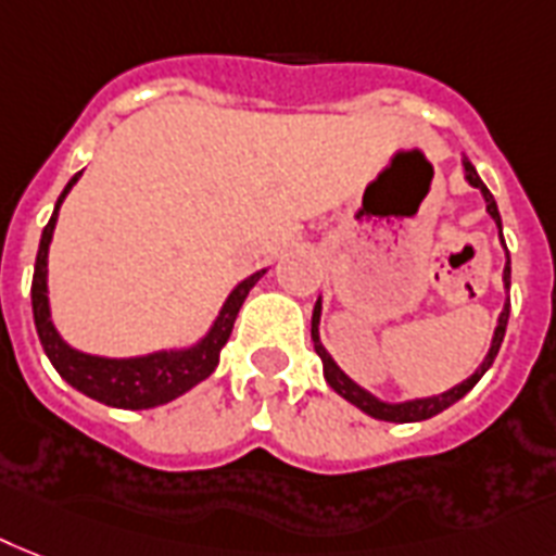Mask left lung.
<instances>
[{
    "instance_id": "1",
    "label": "left lung",
    "mask_w": 556,
    "mask_h": 556,
    "mask_svg": "<svg viewBox=\"0 0 556 556\" xmlns=\"http://www.w3.org/2000/svg\"><path fill=\"white\" fill-rule=\"evenodd\" d=\"M466 165V179L468 182L473 185V188H480L482 197H485V205H489V214L494 216V223L500 225V211H497V202H494V197H491V191L482 185V179L477 176V170H473L471 162H463ZM500 237H503V225H500ZM505 245V242H503ZM503 279H505V288L511 286V260L505 263V270H503ZM508 302H505V308L503 314H500V323H497V331H494V342H491V351L489 356L482 359V365L477 368V371L468 377L466 382H459V386H454L451 391H445V394L440 396H428V400H410V403H382V400H377V396H371L368 391H363L359 386H354V382L345 377V374L333 365V359L328 356V351L319 345V331H317V325H319V302H317V308H314V317H311V337H314V349H317L319 359H323V374H325V380H328V386L337 391L340 396H345L351 405H356L359 410H365V414H371L374 419H386V422H419V419H428V417H434V414H440V410H445L448 405H454L457 400H463V396L471 391L477 382H480V377L491 368V363H494V356H497L500 345H503V337H505V325H508Z\"/></svg>"
}]
</instances>
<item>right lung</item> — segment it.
<instances>
[{
  "mask_svg": "<svg viewBox=\"0 0 556 556\" xmlns=\"http://www.w3.org/2000/svg\"><path fill=\"white\" fill-rule=\"evenodd\" d=\"M79 176H83V170L65 185V191L53 207L51 223L45 225L42 239H39L34 282H30L36 333H39V342H42L45 354L59 371V377L71 382L76 391H83L85 396L97 400V403L114 405V408H156V405H165L176 396H182L185 391H191L193 386H200L205 377L214 374V368L219 365V351L233 331V319H237L248 291L254 288V282L263 277L265 270H256L245 282L233 288V293L219 311V317H216L214 328L193 349L160 351V354L134 356V359H105V356L79 354L59 340L56 328L51 323V311H48V282H45V277H48V245H51L59 205Z\"/></svg>",
  "mask_w": 556,
  "mask_h": 556,
  "instance_id": "right-lung-1",
  "label": "right lung"
}]
</instances>
